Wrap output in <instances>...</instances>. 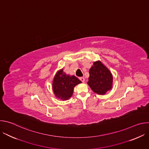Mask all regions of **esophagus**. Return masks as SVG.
Masks as SVG:
<instances>
[{"label": "esophagus", "mask_w": 149, "mask_h": 149, "mask_svg": "<svg viewBox=\"0 0 149 149\" xmlns=\"http://www.w3.org/2000/svg\"><path fill=\"white\" fill-rule=\"evenodd\" d=\"M82 82H84V81H85V79H84V77H79V78Z\"/></svg>", "instance_id": "obj_1"}]
</instances>
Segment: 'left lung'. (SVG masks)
Masks as SVG:
<instances>
[{
    "mask_svg": "<svg viewBox=\"0 0 149 149\" xmlns=\"http://www.w3.org/2000/svg\"><path fill=\"white\" fill-rule=\"evenodd\" d=\"M88 84L92 90L98 94H104L112 87L113 76L110 71L100 61L94 62L89 71Z\"/></svg>",
    "mask_w": 149,
    "mask_h": 149,
    "instance_id": "1",
    "label": "left lung"
}]
</instances>
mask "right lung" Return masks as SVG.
Wrapping results in <instances>:
<instances>
[{
	"label": "right lung",
	"instance_id": "right-lung-1",
	"mask_svg": "<svg viewBox=\"0 0 149 149\" xmlns=\"http://www.w3.org/2000/svg\"><path fill=\"white\" fill-rule=\"evenodd\" d=\"M81 81L76 77L65 74L61 70L54 77L52 88L55 95L59 98L65 100L72 95L74 88Z\"/></svg>",
	"mask_w": 149,
	"mask_h": 149
}]
</instances>
